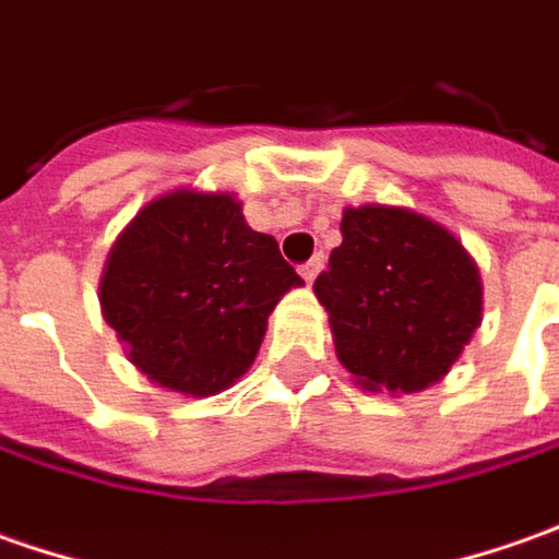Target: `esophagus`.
<instances>
[{
    "instance_id": "34e87169",
    "label": "esophagus",
    "mask_w": 559,
    "mask_h": 559,
    "mask_svg": "<svg viewBox=\"0 0 559 559\" xmlns=\"http://www.w3.org/2000/svg\"><path fill=\"white\" fill-rule=\"evenodd\" d=\"M321 265H324V257H321V253H316L309 262H302V265H299V275H302V281H306V284H312V281L318 278V272H321Z\"/></svg>"
}]
</instances>
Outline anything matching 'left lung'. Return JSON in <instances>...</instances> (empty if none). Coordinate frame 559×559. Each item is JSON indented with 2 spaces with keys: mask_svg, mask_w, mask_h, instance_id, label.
Listing matches in <instances>:
<instances>
[{
  "mask_svg": "<svg viewBox=\"0 0 559 559\" xmlns=\"http://www.w3.org/2000/svg\"><path fill=\"white\" fill-rule=\"evenodd\" d=\"M316 297L340 365L368 393H420L452 371L483 321V278L445 225L408 206L343 210Z\"/></svg>",
  "mask_w": 559,
  "mask_h": 559,
  "instance_id": "8db88e82",
  "label": "left lung"
}]
</instances>
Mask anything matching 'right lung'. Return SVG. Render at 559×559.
<instances>
[{
  "label": "right lung",
  "instance_id": "right-lung-1",
  "mask_svg": "<svg viewBox=\"0 0 559 559\" xmlns=\"http://www.w3.org/2000/svg\"><path fill=\"white\" fill-rule=\"evenodd\" d=\"M299 284L235 194L173 188L117 235L98 302L139 374L203 399L247 374L272 309Z\"/></svg>",
  "mask_w": 559,
  "mask_h": 559
}]
</instances>
